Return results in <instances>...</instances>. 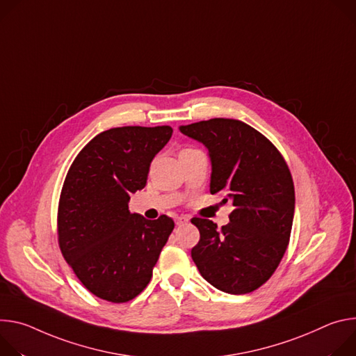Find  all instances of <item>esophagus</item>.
I'll use <instances>...</instances> for the list:
<instances>
[{
    "mask_svg": "<svg viewBox=\"0 0 356 356\" xmlns=\"http://www.w3.org/2000/svg\"><path fill=\"white\" fill-rule=\"evenodd\" d=\"M188 220H189V218H188V216H185V215H181V216H178V218L175 219L177 225H184V223H186Z\"/></svg>",
    "mask_w": 356,
    "mask_h": 356,
    "instance_id": "1",
    "label": "esophagus"
}]
</instances>
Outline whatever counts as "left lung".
<instances>
[{
  "instance_id": "obj_1",
  "label": "left lung",
  "mask_w": 356,
  "mask_h": 356,
  "mask_svg": "<svg viewBox=\"0 0 356 356\" xmlns=\"http://www.w3.org/2000/svg\"><path fill=\"white\" fill-rule=\"evenodd\" d=\"M209 151L211 193L232 201L229 223L192 218L201 239L191 250L202 277L220 291L248 294L279 267L291 234L294 184L282 152L261 133L233 118L179 127Z\"/></svg>"
}]
</instances>
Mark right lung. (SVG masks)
<instances>
[{
    "mask_svg": "<svg viewBox=\"0 0 356 356\" xmlns=\"http://www.w3.org/2000/svg\"><path fill=\"white\" fill-rule=\"evenodd\" d=\"M170 126L115 127L92 138L72 163L59 198L58 242L76 277L96 297L127 302L149 283L174 220L130 213V195L170 141Z\"/></svg>",
    "mask_w": 356,
    "mask_h": 356,
    "instance_id": "1",
    "label": "right lung"
}]
</instances>
